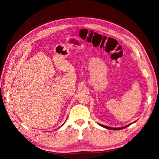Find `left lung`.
I'll use <instances>...</instances> for the list:
<instances>
[{
    "label": "left lung",
    "instance_id": "left-lung-1",
    "mask_svg": "<svg viewBox=\"0 0 159 159\" xmlns=\"http://www.w3.org/2000/svg\"><path fill=\"white\" fill-rule=\"evenodd\" d=\"M131 124H132V123L129 124V125H127V126H125V127H120V128H112V127H107V126H105V125H101V124H99V125H100L101 126L103 127H105V128L108 129H110V130H121V129H125V128H126V127H129V125H131Z\"/></svg>",
    "mask_w": 159,
    "mask_h": 159
}]
</instances>
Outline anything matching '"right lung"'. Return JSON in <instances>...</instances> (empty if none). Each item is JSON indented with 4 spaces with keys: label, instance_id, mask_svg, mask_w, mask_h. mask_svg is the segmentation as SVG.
<instances>
[{
    "label": "right lung",
    "instance_id": "add662e5",
    "mask_svg": "<svg viewBox=\"0 0 159 159\" xmlns=\"http://www.w3.org/2000/svg\"><path fill=\"white\" fill-rule=\"evenodd\" d=\"M63 125H64V124H63ZM62 125H61V126H62Z\"/></svg>",
    "mask_w": 159,
    "mask_h": 159
}]
</instances>
